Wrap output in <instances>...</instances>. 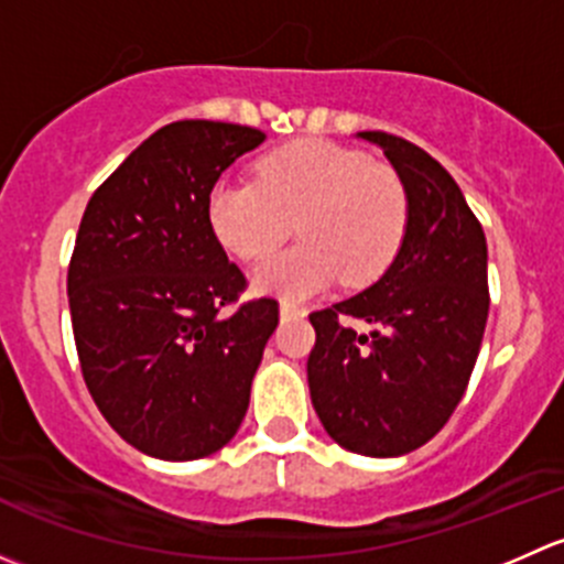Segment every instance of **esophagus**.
<instances>
[{
	"instance_id": "esophagus-1",
	"label": "esophagus",
	"mask_w": 564,
	"mask_h": 564,
	"mask_svg": "<svg viewBox=\"0 0 564 564\" xmlns=\"http://www.w3.org/2000/svg\"><path fill=\"white\" fill-rule=\"evenodd\" d=\"M281 316H283V318H289V316H305V308H300V305L286 303V300H283V303H281Z\"/></svg>"
}]
</instances>
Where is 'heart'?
Masks as SVG:
<instances>
[{
    "label": "heart",
    "mask_w": 564,
    "mask_h": 564,
    "mask_svg": "<svg viewBox=\"0 0 564 564\" xmlns=\"http://www.w3.org/2000/svg\"><path fill=\"white\" fill-rule=\"evenodd\" d=\"M207 218L220 246L240 259H259L297 226V246L261 259L253 286L308 300L338 275L346 286H366L388 272L409 229V196L388 163L303 139L267 152L256 182H215Z\"/></svg>",
    "instance_id": "1"
}]
</instances>
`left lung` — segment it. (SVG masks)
I'll list each match as a JSON object with an SVG mask.
<instances>
[{
	"label": "left lung",
	"instance_id": "1",
	"mask_svg": "<svg viewBox=\"0 0 564 564\" xmlns=\"http://www.w3.org/2000/svg\"><path fill=\"white\" fill-rule=\"evenodd\" d=\"M357 135L382 147L406 185L409 229L373 286L311 314L308 388L340 447L395 458L440 434L464 398L488 318V248L442 163L382 130Z\"/></svg>",
	"mask_w": 564,
	"mask_h": 564
}]
</instances>
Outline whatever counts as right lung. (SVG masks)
<instances>
[{
    "instance_id": "right-lung-1",
    "label": "right lung",
    "mask_w": 564,
    "mask_h": 564,
    "mask_svg": "<svg viewBox=\"0 0 564 564\" xmlns=\"http://www.w3.org/2000/svg\"><path fill=\"white\" fill-rule=\"evenodd\" d=\"M264 133L182 119L135 147L89 198L67 267L84 382L113 431L163 460L213 456L248 412L278 303L231 314L246 275L207 218L218 176Z\"/></svg>"
}]
</instances>
